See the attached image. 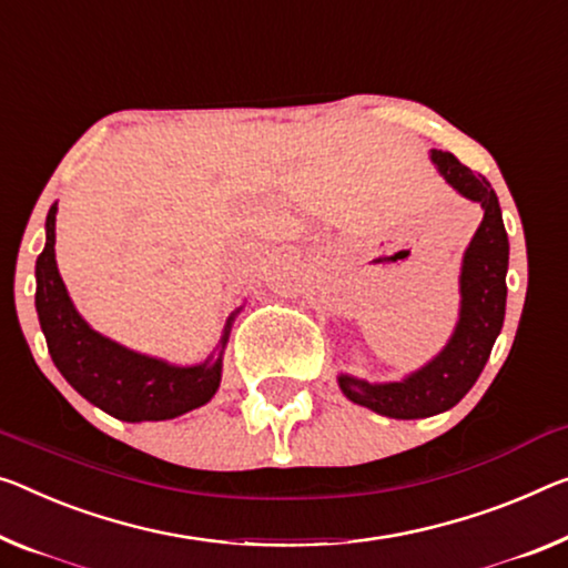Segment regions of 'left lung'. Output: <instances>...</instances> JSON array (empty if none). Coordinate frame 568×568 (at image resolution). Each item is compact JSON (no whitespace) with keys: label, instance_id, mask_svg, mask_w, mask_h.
<instances>
[{"label":"left lung","instance_id":"8db88e82","mask_svg":"<svg viewBox=\"0 0 568 568\" xmlns=\"http://www.w3.org/2000/svg\"><path fill=\"white\" fill-rule=\"evenodd\" d=\"M429 160L452 190L483 207V223L462 256L459 317L447 345L422 368L400 381L371 383L351 373L337 375V386L357 406L388 418H426L457 406L483 373L503 329L508 300V233L500 203L483 174L465 168L455 154L432 150Z\"/></svg>","mask_w":568,"mask_h":568}]
</instances>
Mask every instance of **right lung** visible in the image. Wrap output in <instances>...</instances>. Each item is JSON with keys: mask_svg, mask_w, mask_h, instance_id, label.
I'll return each instance as SVG.
<instances>
[{"mask_svg": "<svg viewBox=\"0 0 568 568\" xmlns=\"http://www.w3.org/2000/svg\"><path fill=\"white\" fill-rule=\"evenodd\" d=\"M55 215L58 203H52L45 221V248L34 264V310L60 375L85 400L121 422H168L205 406L221 386L223 351L243 307L225 320L221 343L215 347L219 355L213 351L203 363L174 365L124 347L116 339L95 333L75 310L58 272Z\"/></svg>", "mask_w": 568, "mask_h": 568, "instance_id": "right-lung-1", "label": "right lung"}]
</instances>
